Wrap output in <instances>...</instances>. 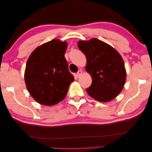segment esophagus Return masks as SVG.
Listing matches in <instances>:
<instances>
[{"label": "esophagus", "instance_id": "1", "mask_svg": "<svg viewBox=\"0 0 152 152\" xmlns=\"http://www.w3.org/2000/svg\"><path fill=\"white\" fill-rule=\"evenodd\" d=\"M81 74H82V71L80 69V70H79L77 71V77H79L81 75Z\"/></svg>", "mask_w": 152, "mask_h": 152}]
</instances>
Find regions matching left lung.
<instances>
[{"instance_id":"left-lung-1","label":"left lung","mask_w":152,"mask_h":152,"mask_svg":"<svg viewBox=\"0 0 152 152\" xmlns=\"http://www.w3.org/2000/svg\"><path fill=\"white\" fill-rule=\"evenodd\" d=\"M78 46L87 58L86 70L92 83L86 89L88 95L99 102L115 98L126 81L123 60L115 49L98 39L79 41Z\"/></svg>"}]
</instances>
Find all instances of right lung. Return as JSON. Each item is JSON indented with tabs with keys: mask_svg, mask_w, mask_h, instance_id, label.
Returning a JSON list of instances; mask_svg holds the SVG:
<instances>
[{
	"mask_svg": "<svg viewBox=\"0 0 152 152\" xmlns=\"http://www.w3.org/2000/svg\"><path fill=\"white\" fill-rule=\"evenodd\" d=\"M66 48V42L53 39L38 47L27 60L25 71L27 89L42 105H54L63 100L74 81L64 58Z\"/></svg>",
	"mask_w": 152,
	"mask_h": 152,
	"instance_id": "1",
	"label": "right lung"
}]
</instances>
